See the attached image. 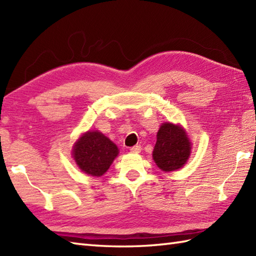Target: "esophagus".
<instances>
[{
	"label": "esophagus",
	"instance_id": "1",
	"mask_svg": "<svg viewBox=\"0 0 256 256\" xmlns=\"http://www.w3.org/2000/svg\"><path fill=\"white\" fill-rule=\"evenodd\" d=\"M130 150L133 152V153H140V150H142V148H140V145H134L132 146Z\"/></svg>",
	"mask_w": 256,
	"mask_h": 256
}]
</instances>
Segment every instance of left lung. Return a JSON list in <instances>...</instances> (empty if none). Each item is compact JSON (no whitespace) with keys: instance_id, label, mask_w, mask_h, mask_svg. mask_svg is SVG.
Returning <instances> with one entry per match:
<instances>
[{"instance_id":"8db88e82","label":"left lung","mask_w":256,"mask_h":256,"mask_svg":"<svg viewBox=\"0 0 256 256\" xmlns=\"http://www.w3.org/2000/svg\"><path fill=\"white\" fill-rule=\"evenodd\" d=\"M192 143L180 125L162 123L157 132V140L153 150V160L162 172H174L186 164Z\"/></svg>"}]
</instances>
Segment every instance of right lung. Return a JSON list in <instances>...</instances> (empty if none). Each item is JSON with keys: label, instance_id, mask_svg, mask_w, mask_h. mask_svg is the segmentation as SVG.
I'll return each mask as SVG.
<instances>
[{"label": "right lung", "instance_id": "1", "mask_svg": "<svg viewBox=\"0 0 256 256\" xmlns=\"http://www.w3.org/2000/svg\"><path fill=\"white\" fill-rule=\"evenodd\" d=\"M118 155V146L99 131H88L74 145L76 164L89 176L100 177Z\"/></svg>", "mask_w": 256, "mask_h": 256}]
</instances>
